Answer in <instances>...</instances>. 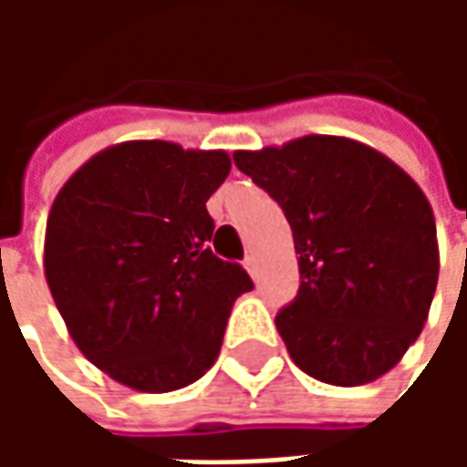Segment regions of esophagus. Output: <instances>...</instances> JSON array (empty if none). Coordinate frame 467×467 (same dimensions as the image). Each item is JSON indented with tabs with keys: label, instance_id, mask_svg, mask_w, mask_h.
<instances>
[{
	"label": "esophagus",
	"instance_id": "obj_1",
	"mask_svg": "<svg viewBox=\"0 0 467 467\" xmlns=\"http://www.w3.org/2000/svg\"><path fill=\"white\" fill-rule=\"evenodd\" d=\"M244 270L253 275V277H257V263H254V254H247V257H244Z\"/></svg>",
	"mask_w": 467,
	"mask_h": 467
}]
</instances>
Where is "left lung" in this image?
<instances>
[{"mask_svg":"<svg viewBox=\"0 0 467 467\" xmlns=\"http://www.w3.org/2000/svg\"><path fill=\"white\" fill-rule=\"evenodd\" d=\"M233 157L293 227L300 290L275 325L295 365L340 388L382 378L422 333L438 285L428 197L350 137L307 134Z\"/></svg>","mask_w":467,"mask_h":467,"instance_id":"1","label":"left lung"}]
</instances>
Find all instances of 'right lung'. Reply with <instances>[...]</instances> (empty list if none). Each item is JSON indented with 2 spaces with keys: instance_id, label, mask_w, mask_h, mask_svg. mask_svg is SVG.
<instances>
[{
  "instance_id": "1",
  "label": "right lung",
  "mask_w": 467,
  "mask_h": 467,
  "mask_svg": "<svg viewBox=\"0 0 467 467\" xmlns=\"http://www.w3.org/2000/svg\"><path fill=\"white\" fill-rule=\"evenodd\" d=\"M224 150L130 140L89 157L47 217L45 277L87 360L140 392L200 380L220 355L234 300L253 290L210 250L207 200Z\"/></svg>"
}]
</instances>
